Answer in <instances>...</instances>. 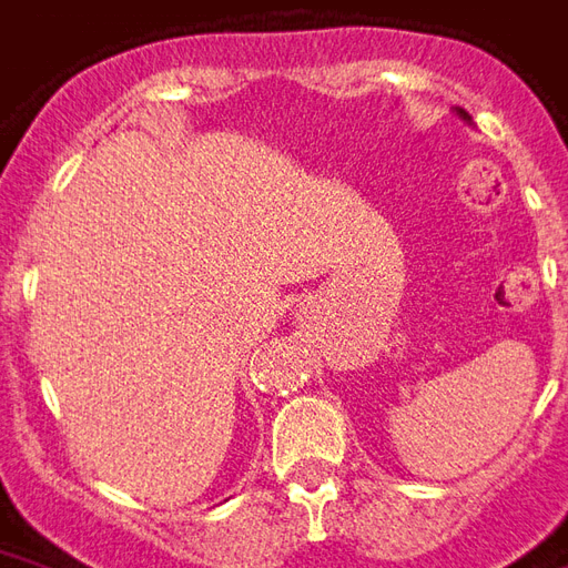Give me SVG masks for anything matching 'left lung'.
Listing matches in <instances>:
<instances>
[{"instance_id":"left-lung-1","label":"left lung","mask_w":568,"mask_h":568,"mask_svg":"<svg viewBox=\"0 0 568 568\" xmlns=\"http://www.w3.org/2000/svg\"><path fill=\"white\" fill-rule=\"evenodd\" d=\"M459 115H463V118H465V121H471V118H468V115H465V112H459Z\"/></svg>"}]
</instances>
